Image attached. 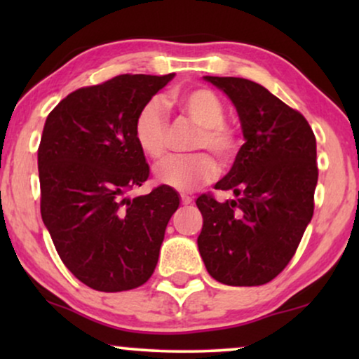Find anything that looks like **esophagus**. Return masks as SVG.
Wrapping results in <instances>:
<instances>
[{
  "instance_id": "esophagus-1",
  "label": "esophagus",
  "mask_w": 359,
  "mask_h": 359,
  "mask_svg": "<svg viewBox=\"0 0 359 359\" xmlns=\"http://www.w3.org/2000/svg\"><path fill=\"white\" fill-rule=\"evenodd\" d=\"M193 203V198H189V196H181V204L183 205H188V204H191Z\"/></svg>"
}]
</instances>
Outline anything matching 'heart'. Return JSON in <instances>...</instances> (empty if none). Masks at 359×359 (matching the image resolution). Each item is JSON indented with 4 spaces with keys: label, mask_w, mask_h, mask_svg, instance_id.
Returning <instances> with one entry per match:
<instances>
[{
    "label": "heart",
    "mask_w": 359,
    "mask_h": 359,
    "mask_svg": "<svg viewBox=\"0 0 359 359\" xmlns=\"http://www.w3.org/2000/svg\"><path fill=\"white\" fill-rule=\"evenodd\" d=\"M176 104L189 122L199 127L193 140V150L210 151L224 166L232 163L240 149V134L237 127L225 121L222 97L210 88L198 86L178 95ZM134 139L142 154L151 160H161L168 151L170 122L158 97H151L137 112ZM217 175V161L205 151L173 156L156 168L161 183L178 191L198 189L212 183Z\"/></svg>",
    "instance_id": "b5f03b06"
}]
</instances>
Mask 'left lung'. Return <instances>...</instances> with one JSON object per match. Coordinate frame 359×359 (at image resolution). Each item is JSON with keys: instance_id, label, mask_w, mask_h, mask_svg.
I'll list each match as a JSON object with an SVG mask.
<instances>
[{"instance_id": "obj_1", "label": "left lung", "mask_w": 359, "mask_h": 359, "mask_svg": "<svg viewBox=\"0 0 359 359\" xmlns=\"http://www.w3.org/2000/svg\"><path fill=\"white\" fill-rule=\"evenodd\" d=\"M237 107L245 144L215 184L235 199L201 194L199 253L215 281L262 286L278 276L301 243L313 214L318 168L316 135L301 112L258 83L204 76Z\"/></svg>"}]
</instances>
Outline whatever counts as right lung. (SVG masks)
Segmentation results:
<instances>
[{
    "label": "right lung",
    "mask_w": 359,
    "mask_h": 359,
    "mask_svg": "<svg viewBox=\"0 0 359 359\" xmlns=\"http://www.w3.org/2000/svg\"><path fill=\"white\" fill-rule=\"evenodd\" d=\"M173 76L126 73L70 93L47 116L37 150L42 220L63 264L96 291L149 281L180 205L165 184L126 196L150 175L135 116Z\"/></svg>",
    "instance_id": "obj_1"
}]
</instances>
